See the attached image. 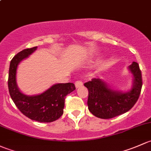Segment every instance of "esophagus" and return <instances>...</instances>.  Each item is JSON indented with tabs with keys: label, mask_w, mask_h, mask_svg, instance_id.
Returning a JSON list of instances; mask_svg holds the SVG:
<instances>
[{
	"label": "esophagus",
	"mask_w": 151,
	"mask_h": 151,
	"mask_svg": "<svg viewBox=\"0 0 151 151\" xmlns=\"http://www.w3.org/2000/svg\"><path fill=\"white\" fill-rule=\"evenodd\" d=\"M75 86L76 88H79V87L83 86V82L81 81H76L75 82Z\"/></svg>",
	"instance_id": "obj_1"
}]
</instances>
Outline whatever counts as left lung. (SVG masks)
Wrapping results in <instances>:
<instances>
[{"instance_id": "1", "label": "left lung", "mask_w": 151, "mask_h": 151, "mask_svg": "<svg viewBox=\"0 0 151 151\" xmlns=\"http://www.w3.org/2000/svg\"><path fill=\"white\" fill-rule=\"evenodd\" d=\"M129 69L133 75V85L127 92L112 89L100 78H93L84 83L88 91V110L96 117L112 119L129 111L135 105L142 89V73L135 62Z\"/></svg>"}]
</instances>
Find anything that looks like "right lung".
<instances>
[{
	"label": "right lung",
	"mask_w": 151,
	"mask_h": 151,
	"mask_svg": "<svg viewBox=\"0 0 151 151\" xmlns=\"http://www.w3.org/2000/svg\"><path fill=\"white\" fill-rule=\"evenodd\" d=\"M37 49V46L26 49L14 57L10 63L9 73V94L16 106L31 120L49 123L57 120L63 114L65 97L76 89L73 83H57L41 94L25 95L19 89L17 84L18 65Z\"/></svg>",
	"instance_id": "obj_1"
}]
</instances>
